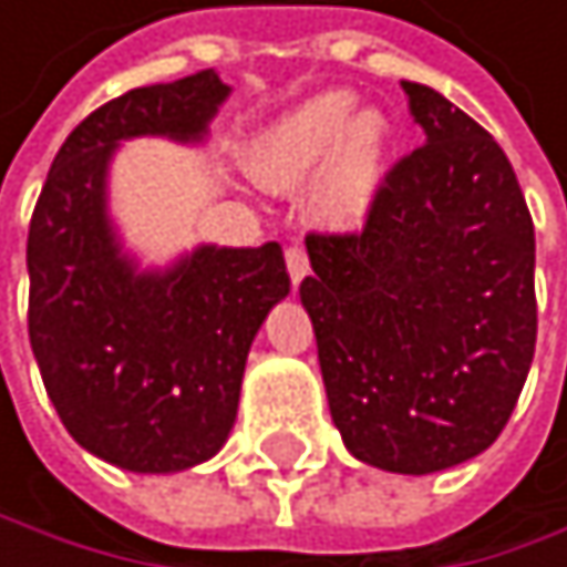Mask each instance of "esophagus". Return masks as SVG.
Here are the masks:
<instances>
[{"label": "esophagus", "mask_w": 567, "mask_h": 567, "mask_svg": "<svg viewBox=\"0 0 567 567\" xmlns=\"http://www.w3.org/2000/svg\"><path fill=\"white\" fill-rule=\"evenodd\" d=\"M286 265H289V275H292V281L299 286V281L309 275V255H306V248H302V245H292V248L286 251Z\"/></svg>", "instance_id": "esophagus-1"}]
</instances>
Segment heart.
<instances>
[{
  "mask_svg": "<svg viewBox=\"0 0 567 567\" xmlns=\"http://www.w3.org/2000/svg\"><path fill=\"white\" fill-rule=\"evenodd\" d=\"M352 90H326L275 116L248 144L251 174L271 190L312 181L309 215L319 228L349 231L377 205L390 157V120L359 110Z\"/></svg>",
  "mask_w": 567,
  "mask_h": 567,
  "instance_id": "b5f03b06",
  "label": "heart"
}]
</instances>
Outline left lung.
<instances>
[{"instance_id":"1","label":"left lung","mask_w":567,"mask_h":567,"mask_svg":"<svg viewBox=\"0 0 567 567\" xmlns=\"http://www.w3.org/2000/svg\"><path fill=\"white\" fill-rule=\"evenodd\" d=\"M423 144L380 184L362 231L309 235L299 286L346 451L433 474L487 451L528 380L535 225L497 141L423 83H400Z\"/></svg>"}]
</instances>
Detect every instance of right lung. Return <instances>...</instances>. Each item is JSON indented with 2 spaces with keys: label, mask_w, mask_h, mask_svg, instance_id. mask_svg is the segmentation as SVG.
I'll return each instance as SVG.
<instances>
[{
  "label": "right lung",
  "mask_w": 567,
  "mask_h": 567,
  "mask_svg": "<svg viewBox=\"0 0 567 567\" xmlns=\"http://www.w3.org/2000/svg\"><path fill=\"white\" fill-rule=\"evenodd\" d=\"M228 93L200 70L103 103L60 147L29 221V342L47 393L83 451L134 474L225 447L251 339L292 286L278 241L200 245L141 271L106 215L116 144L205 141Z\"/></svg>",
  "instance_id": "obj_1"
}]
</instances>
